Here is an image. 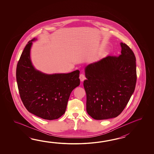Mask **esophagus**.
Returning a JSON list of instances; mask_svg holds the SVG:
<instances>
[{"instance_id": "34e87169", "label": "esophagus", "mask_w": 154, "mask_h": 154, "mask_svg": "<svg viewBox=\"0 0 154 154\" xmlns=\"http://www.w3.org/2000/svg\"><path fill=\"white\" fill-rule=\"evenodd\" d=\"M79 78L80 79V81L81 82H83L84 80H85L86 78H85V76L84 74H81L80 76H79Z\"/></svg>"}]
</instances>
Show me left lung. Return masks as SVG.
<instances>
[{
    "instance_id": "obj_1",
    "label": "left lung",
    "mask_w": 154,
    "mask_h": 154,
    "mask_svg": "<svg viewBox=\"0 0 154 154\" xmlns=\"http://www.w3.org/2000/svg\"><path fill=\"white\" fill-rule=\"evenodd\" d=\"M121 54L118 57L107 56L85 68L86 111L96 120L120 115L135 90V56L125 43H121Z\"/></svg>"
}]
</instances>
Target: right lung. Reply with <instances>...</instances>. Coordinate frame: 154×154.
Masks as SVG:
<instances>
[{"mask_svg":"<svg viewBox=\"0 0 154 154\" xmlns=\"http://www.w3.org/2000/svg\"><path fill=\"white\" fill-rule=\"evenodd\" d=\"M36 39L26 45L17 63V87L28 111L45 119H56L64 114L71 92L80 85V72L48 75L36 70L30 59L31 47Z\"/></svg>","mask_w":154,"mask_h":154,"instance_id":"right-lung-1","label":"right lung"}]
</instances>
